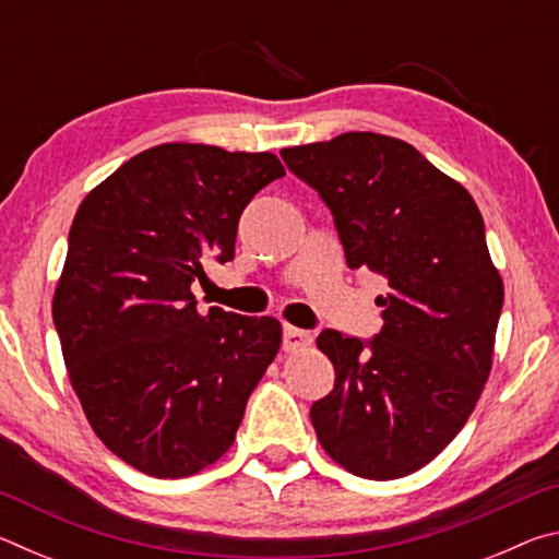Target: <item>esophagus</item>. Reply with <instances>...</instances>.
Here are the masks:
<instances>
[{"label":"esophagus","instance_id":"obj_1","mask_svg":"<svg viewBox=\"0 0 559 559\" xmlns=\"http://www.w3.org/2000/svg\"><path fill=\"white\" fill-rule=\"evenodd\" d=\"M310 345H313V337L306 330L293 325H286V330H283V349L286 353H302V349H310Z\"/></svg>","mask_w":559,"mask_h":559}]
</instances>
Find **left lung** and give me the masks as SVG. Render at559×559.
<instances>
[{
	"label": "left lung",
	"mask_w": 559,
	"mask_h": 559,
	"mask_svg": "<svg viewBox=\"0 0 559 559\" xmlns=\"http://www.w3.org/2000/svg\"><path fill=\"white\" fill-rule=\"evenodd\" d=\"M333 212L347 266L384 276L370 343L323 330L335 390L310 406L320 447L362 478L409 476L463 429L493 367L503 278L468 189L419 150L343 132L281 150Z\"/></svg>",
	"instance_id": "obj_1"
}]
</instances>
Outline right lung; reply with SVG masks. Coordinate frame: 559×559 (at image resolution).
<instances>
[{"instance_id":"1","label":"right lung","mask_w":559,"mask_h":559,"mask_svg":"<svg viewBox=\"0 0 559 559\" xmlns=\"http://www.w3.org/2000/svg\"><path fill=\"white\" fill-rule=\"evenodd\" d=\"M286 175L271 153L165 143L93 187L73 216L53 325L96 437L155 478H185L231 449L246 402L281 347L276 318L210 308L204 263L234 259L259 189Z\"/></svg>"}]
</instances>
